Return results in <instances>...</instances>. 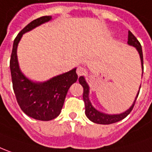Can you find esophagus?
Segmentation results:
<instances>
[{"mask_svg": "<svg viewBox=\"0 0 152 152\" xmlns=\"http://www.w3.org/2000/svg\"><path fill=\"white\" fill-rule=\"evenodd\" d=\"M85 74H86V70H85L84 68L78 67V69H77V74H78V76H83V75H84Z\"/></svg>", "mask_w": 152, "mask_h": 152, "instance_id": "obj_1", "label": "esophagus"}]
</instances>
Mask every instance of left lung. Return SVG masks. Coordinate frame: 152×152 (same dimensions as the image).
Returning a JSON list of instances; mask_svg holds the SVG:
<instances>
[{"mask_svg": "<svg viewBox=\"0 0 152 152\" xmlns=\"http://www.w3.org/2000/svg\"><path fill=\"white\" fill-rule=\"evenodd\" d=\"M127 43H128V45H132L137 48V51L139 52V54H140V57H141L142 69H143V54H142V45H141L140 42L137 40V39L134 36V34L131 32L130 30L128 31V41H127ZM78 81H79V83L83 88V99L84 105H85V114H86V116L89 120H91L92 122H95V123H98V124H104V125H106V124H112V123H115V122H119V121H121L122 119H124L132 112V110L133 109L135 102H136V100H137L138 94H137V98L135 99L132 106L127 111H126L125 113L121 114H117V115H107V114L102 113L98 112V111H97L94 108V107L92 106L89 99H88V91H89L88 90V85L87 84L84 78L82 77V76L79 77Z\"/></svg>", "mask_w": 152, "mask_h": 152, "instance_id": "8db88e82", "label": "left lung"}]
</instances>
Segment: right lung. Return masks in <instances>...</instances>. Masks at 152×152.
<instances>
[{"label": "right lung", "instance_id": "1", "mask_svg": "<svg viewBox=\"0 0 152 152\" xmlns=\"http://www.w3.org/2000/svg\"><path fill=\"white\" fill-rule=\"evenodd\" d=\"M51 19L50 15L34 20L15 37L10 60L11 80L19 106L29 117L40 121L57 118L62 109L66 94L70 86L77 81L76 69L60 74L47 82L36 83L26 78L19 69L16 50L22 34Z\"/></svg>", "mask_w": 152, "mask_h": 152}]
</instances>
